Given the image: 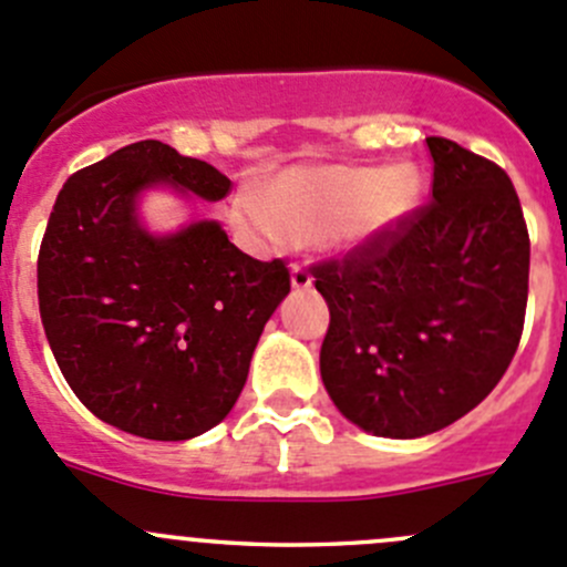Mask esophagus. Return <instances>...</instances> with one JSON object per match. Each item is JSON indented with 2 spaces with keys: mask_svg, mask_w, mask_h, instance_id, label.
Instances as JSON below:
<instances>
[{
  "mask_svg": "<svg viewBox=\"0 0 567 567\" xmlns=\"http://www.w3.org/2000/svg\"><path fill=\"white\" fill-rule=\"evenodd\" d=\"M290 285H293L296 290H307L312 285L310 271H307L305 266H299V262H293V266H290Z\"/></svg>",
  "mask_w": 567,
  "mask_h": 567,
  "instance_id": "esophagus-1",
  "label": "esophagus"
}]
</instances>
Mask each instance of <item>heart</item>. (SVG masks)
Returning a JSON list of instances; mask_svg holds the SVG:
<instances>
[{"label":"heart","instance_id":"b5f03b06","mask_svg":"<svg viewBox=\"0 0 567 567\" xmlns=\"http://www.w3.org/2000/svg\"><path fill=\"white\" fill-rule=\"evenodd\" d=\"M421 183L410 166H293L240 202L233 221L257 240L327 244L349 251L382 238L417 205Z\"/></svg>","mask_w":567,"mask_h":567}]
</instances>
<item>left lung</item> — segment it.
<instances>
[{"instance_id": "1", "label": "left lung", "mask_w": 567, "mask_h": 567, "mask_svg": "<svg viewBox=\"0 0 567 567\" xmlns=\"http://www.w3.org/2000/svg\"><path fill=\"white\" fill-rule=\"evenodd\" d=\"M432 202L343 260L312 266L329 305L321 379L379 437H423L474 410L520 343L529 233L496 163L426 137Z\"/></svg>"}]
</instances>
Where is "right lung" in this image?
I'll list each match as a JSON object with an SVG mask.
<instances>
[{
	"instance_id": "obj_1",
	"label": "right lung",
	"mask_w": 567,
	"mask_h": 567,
	"mask_svg": "<svg viewBox=\"0 0 567 567\" xmlns=\"http://www.w3.org/2000/svg\"><path fill=\"white\" fill-rule=\"evenodd\" d=\"M218 202L233 183L161 141H137L65 179L38 255L43 332L96 417L146 441H190L229 415L262 327L290 293L218 221L152 235L144 190Z\"/></svg>"
}]
</instances>
